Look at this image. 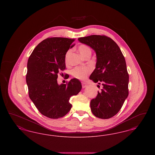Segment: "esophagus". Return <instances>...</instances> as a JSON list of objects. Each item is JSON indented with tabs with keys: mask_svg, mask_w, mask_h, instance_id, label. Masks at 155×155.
Masks as SVG:
<instances>
[{
	"mask_svg": "<svg viewBox=\"0 0 155 155\" xmlns=\"http://www.w3.org/2000/svg\"><path fill=\"white\" fill-rule=\"evenodd\" d=\"M87 87V85L86 83H85V82H82V88H86Z\"/></svg>",
	"mask_w": 155,
	"mask_h": 155,
	"instance_id": "esophagus-1",
	"label": "esophagus"
}]
</instances>
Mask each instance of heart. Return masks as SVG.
Listing matches in <instances>:
<instances>
[{"label": "heart", "mask_w": 155, "mask_h": 155, "mask_svg": "<svg viewBox=\"0 0 155 155\" xmlns=\"http://www.w3.org/2000/svg\"><path fill=\"white\" fill-rule=\"evenodd\" d=\"M78 50L81 54V56L84 58L91 54V49L87 45L81 44L78 47ZM71 53V50H68L65 55V62L68 63V58ZM90 72V70L87 67H77L74 68L71 71V74L74 78L81 80H85L88 77Z\"/></svg>", "instance_id": "heart-1"}]
</instances>
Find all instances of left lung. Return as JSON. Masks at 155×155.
Listing matches in <instances>:
<instances>
[{"mask_svg": "<svg viewBox=\"0 0 155 155\" xmlns=\"http://www.w3.org/2000/svg\"><path fill=\"white\" fill-rule=\"evenodd\" d=\"M78 40L96 53V68L89 79L103 85L96 98L91 101V111L98 118H111L121 109L128 95L129 75L125 58L110 38L92 35Z\"/></svg>", "mask_w": 155, "mask_h": 155, "instance_id": "8db88e82", "label": "left lung"}]
</instances>
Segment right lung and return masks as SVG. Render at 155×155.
Masks as SVG:
<instances>
[{
  "label": "right lung",
  "instance_id": "obj_1",
  "mask_svg": "<svg viewBox=\"0 0 155 155\" xmlns=\"http://www.w3.org/2000/svg\"><path fill=\"white\" fill-rule=\"evenodd\" d=\"M74 39L49 38L37 45L27 63L26 82L31 100L48 118H59L70 110V97L81 90L80 81L73 78L67 84L58 83L59 72L66 68L65 55Z\"/></svg>",
  "mask_w": 155,
  "mask_h": 155
}]
</instances>
